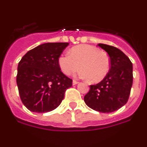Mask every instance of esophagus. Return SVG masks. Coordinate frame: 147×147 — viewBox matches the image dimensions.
Returning a JSON list of instances; mask_svg holds the SVG:
<instances>
[{
  "instance_id": "obj_1",
  "label": "esophagus",
  "mask_w": 147,
  "mask_h": 147,
  "mask_svg": "<svg viewBox=\"0 0 147 147\" xmlns=\"http://www.w3.org/2000/svg\"><path fill=\"white\" fill-rule=\"evenodd\" d=\"M78 83V81H76V80H73V81H72V84H73V85L77 84Z\"/></svg>"
}]
</instances>
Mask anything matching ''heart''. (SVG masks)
Instances as JSON below:
<instances>
[{"label":"heart","instance_id":"heart-1","mask_svg":"<svg viewBox=\"0 0 147 147\" xmlns=\"http://www.w3.org/2000/svg\"><path fill=\"white\" fill-rule=\"evenodd\" d=\"M58 64L61 71L69 76L77 71L81 65L78 76L97 83L104 79L110 70L108 55L96 46L80 45L71 48L69 54L60 55Z\"/></svg>","mask_w":147,"mask_h":147}]
</instances>
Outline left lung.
Instances as JSON below:
<instances>
[{
  "instance_id": "left-lung-1",
  "label": "left lung",
  "mask_w": 147,
  "mask_h": 147,
  "mask_svg": "<svg viewBox=\"0 0 147 147\" xmlns=\"http://www.w3.org/2000/svg\"><path fill=\"white\" fill-rule=\"evenodd\" d=\"M108 53L110 70L99 83L90 85L84 100L88 107L102 113H111L122 108L129 98L133 83L132 63L116 47L99 43Z\"/></svg>"
}]
</instances>
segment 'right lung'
<instances>
[{"label": "right lung", "instance_id": "obj_1", "mask_svg": "<svg viewBox=\"0 0 147 147\" xmlns=\"http://www.w3.org/2000/svg\"><path fill=\"white\" fill-rule=\"evenodd\" d=\"M68 42L44 43L30 50L18 63V92L30 111L46 113L60 105L72 80L63 73L58 59Z\"/></svg>", "mask_w": 147, "mask_h": 147}]
</instances>
